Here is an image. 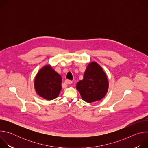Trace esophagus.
Here are the masks:
<instances>
[{
	"label": "esophagus",
	"mask_w": 148,
	"mask_h": 148,
	"mask_svg": "<svg viewBox=\"0 0 148 148\" xmlns=\"http://www.w3.org/2000/svg\"><path fill=\"white\" fill-rule=\"evenodd\" d=\"M65 82H66V84H71L73 82V81H71V80L66 79V80L65 81Z\"/></svg>",
	"instance_id": "34e87169"
}]
</instances>
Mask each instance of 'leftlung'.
Masks as SVG:
<instances>
[{
	"label": "left lung",
	"mask_w": 148,
	"mask_h": 148,
	"mask_svg": "<svg viewBox=\"0 0 148 148\" xmlns=\"http://www.w3.org/2000/svg\"><path fill=\"white\" fill-rule=\"evenodd\" d=\"M108 88L109 82L106 74L95 61L87 65L83 79L78 81L76 85L81 98L88 103L102 99L106 95Z\"/></svg>",
	"instance_id": "obj_1"
}]
</instances>
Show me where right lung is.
Listing matches in <instances>:
<instances>
[{"label":"right lung","mask_w":148,"mask_h":148,"mask_svg":"<svg viewBox=\"0 0 148 148\" xmlns=\"http://www.w3.org/2000/svg\"><path fill=\"white\" fill-rule=\"evenodd\" d=\"M61 76L47 64L37 72L34 79V87L38 95L50 101L58 97L61 90Z\"/></svg>","instance_id":"obj_1"}]
</instances>
